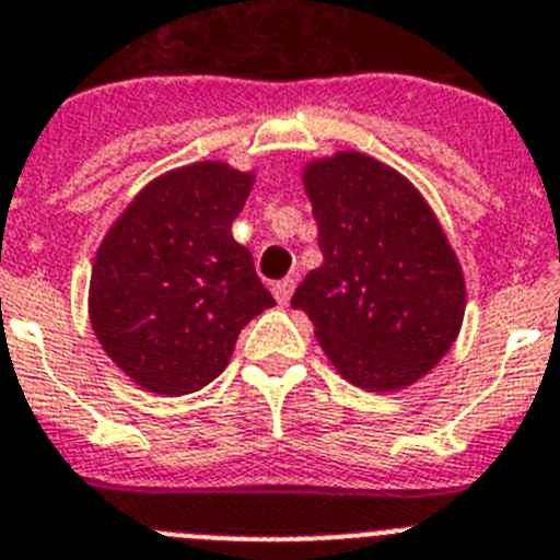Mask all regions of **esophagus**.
I'll use <instances>...</instances> for the list:
<instances>
[{"label": "esophagus", "instance_id": "obj_1", "mask_svg": "<svg viewBox=\"0 0 560 560\" xmlns=\"http://www.w3.org/2000/svg\"><path fill=\"white\" fill-rule=\"evenodd\" d=\"M292 290H295V279H292V276H287V279L276 281V284H273L276 301H279V304H287V301L292 299Z\"/></svg>", "mask_w": 560, "mask_h": 560}]
</instances>
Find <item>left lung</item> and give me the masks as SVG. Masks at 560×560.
<instances>
[{"instance_id": "1", "label": "left lung", "mask_w": 560, "mask_h": 560, "mask_svg": "<svg viewBox=\"0 0 560 560\" xmlns=\"http://www.w3.org/2000/svg\"><path fill=\"white\" fill-rule=\"evenodd\" d=\"M304 189L324 265L292 295L342 380L387 393L441 362L463 324L466 281L416 186L342 150L306 164Z\"/></svg>"}]
</instances>
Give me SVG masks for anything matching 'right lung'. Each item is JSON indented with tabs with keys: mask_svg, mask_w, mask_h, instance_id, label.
<instances>
[{
	"mask_svg": "<svg viewBox=\"0 0 560 560\" xmlns=\"http://www.w3.org/2000/svg\"><path fill=\"white\" fill-rule=\"evenodd\" d=\"M254 173L198 161L150 180L105 234L89 317L105 354L159 396L223 374L248 320L273 306L254 256L231 236Z\"/></svg>",
	"mask_w": 560,
	"mask_h": 560,
	"instance_id": "add662e5",
	"label": "right lung"
}]
</instances>
